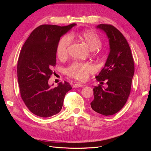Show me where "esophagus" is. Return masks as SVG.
Instances as JSON below:
<instances>
[{
  "label": "esophagus",
  "instance_id": "esophagus-1",
  "mask_svg": "<svg viewBox=\"0 0 151 151\" xmlns=\"http://www.w3.org/2000/svg\"><path fill=\"white\" fill-rule=\"evenodd\" d=\"M85 85L84 84H80V83H76L74 85V88H81V87H84Z\"/></svg>",
  "mask_w": 151,
  "mask_h": 151
}]
</instances>
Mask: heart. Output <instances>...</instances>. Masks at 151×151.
<instances>
[{
	"label": "heart",
	"instance_id": "obj_1",
	"mask_svg": "<svg viewBox=\"0 0 151 151\" xmlns=\"http://www.w3.org/2000/svg\"><path fill=\"white\" fill-rule=\"evenodd\" d=\"M79 37L84 41L91 50L98 49L101 45V39L100 36L93 30H84L78 34ZM70 36H63L59 40L57 45V57L63 60L68 57V47L71 42ZM94 71V67L89 63L76 62L66 68V74L71 77L79 81H85L89 76V74Z\"/></svg>",
	"mask_w": 151,
	"mask_h": 151
}]
</instances>
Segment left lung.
Instances as JSON below:
<instances>
[{"instance_id": "obj_1", "label": "left lung", "mask_w": 151, "mask_h": 151, "mask_svg": "<svg viewBox=\"0 0 151 151\" xmlns=\"http://www.w3.org/2000/svg\"><path fill=\"white\" fill-rule=\"evenodd\" d=\"M96 28L103 30L109 39V53L104 68L96 77L100 82L94 86L93 110L104 116L113 115L124 106L129 98L134 74V62L129 45L121 32L110 24H101ZM106 81L108 86H102Z\"/></svg>"}]
</instances>
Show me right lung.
<instances>
[{
    "label": "right lung",
    "mask_w": 151,
    "mask_h": 151,
    "mask_svg": "<svg viewBox=\"0 0 151 151\" xmlns=\"http://www.w3.org/2000/svg\"><path fill=\"white\" fill-rule=\"evenodd\" d=\"M76 25H41L31 32L21 50L17 70L21 96L29 111L38 116L60 112L66 93L72 89L66 81L52 88L48 80L56 65L58 41Z\"/></svg>",
    "instance_id": "1"
}]
</instances>
